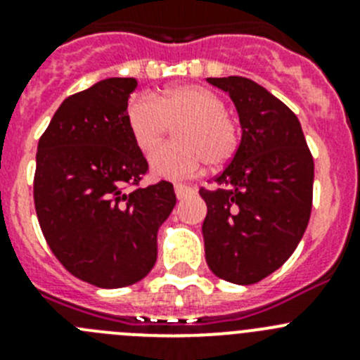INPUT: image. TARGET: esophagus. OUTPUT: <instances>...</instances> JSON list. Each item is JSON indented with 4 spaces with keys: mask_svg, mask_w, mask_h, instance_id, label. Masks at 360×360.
Segmentation results:
<instances>
[{
    "mask_svg": "<svg viewBox=\"0 0 360 360\" xmlns=\"http://www.w3.org/2000/svg\"><path fill=\"white\" fill-rule=\"evenodd\" d=\"M174 193H176V198L182 200V198H187V196L195 195V189L189 186H184V184H176L174 186Z\"/></svg>",
    "mask_w": 360,
    "mask_h": 360,
    "instance_id": "obj_1",
    "label": "esophagus"
}]
</instances>
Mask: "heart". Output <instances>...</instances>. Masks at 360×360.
Instances as JSON below:
<instances>
[{
  "label": "heart",
  "mask_w": 360,
  "mask_h": 360,
  "mask_svg": "<svg viewBox=\"0 0 360 360\" xmlns=\"http://www.w3.org/2000/svg\"><path fill=\"white\" fill-rule=\"evenodd\" d=\"M174 129L176 141L164 144L149 157L151 171L167 180L195 176L205 160L219 167L240 148V126L227 111L224 98L200 84H174L160 94L136 95L126 108V124L133 141L151 151Z\"/></svg>",
  "instance_id": "heart-1"
}]
</instances>
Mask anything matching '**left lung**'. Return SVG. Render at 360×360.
Listing matches in <instances>:
<instances>
[{
    "instance_id": "left-lung-1",
    "label": "left lung",
    "mask_w": 360,
    "mask_h": 360,
    "mask_svg": "<svg viewBox=\"0 0 360 360\" xmlns=\"http://www.w3.org/2000/svg\"><path fill=\"white\" fill-rule=\"evenodd\" d=\"M231 95L241 142L207 203L202 232L205 259L218 278L254 285L287 262L307 231L314 158L294 111L245 77H209Z\"/></svg>"
}]
</instances>
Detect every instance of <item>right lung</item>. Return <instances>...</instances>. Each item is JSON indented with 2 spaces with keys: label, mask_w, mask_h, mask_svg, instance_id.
<instances>
[{
  "label": "right lung",
  "mask_w": 360,
  "mask_h": 360,
  "mask_svg": "<svg viewBox=\"0 0 360 360\" xmlns=\"http://www.w3.org/2000/svg\"><path fill=\"white\" fill-rule=\"evenodd\" d=\"M133 77H111L63 101L41 135L34 203L43 236L70 274L101 288L141 281L157 262V232L173 184L141 187L148 160L126 124Z\"/></svg>",
  "instance_id": "right-lung-1"
}]
</instances>
